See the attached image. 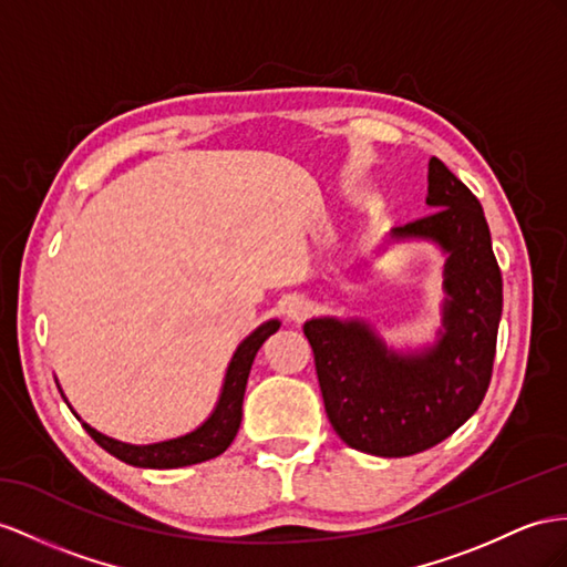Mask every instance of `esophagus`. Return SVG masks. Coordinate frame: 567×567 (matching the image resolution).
<instances>
[{
  "label": "esophagus",
  "instance_id": "1",
  "mask_svg": "<svg viewBox=\"0 0 567 567\" xmlns=\"http://www.w3.org/2000/svg\"><path fill=\"white\" fill-rule=\"evenodd\" d=\"M285 313H287L289 321L301 323V321H307V318H309L311 303L307 299H301V297H292L285 303Z\"/></svg>",
  "mask_w": 567,
  "mask_h": 567
}]
</instances>
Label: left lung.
<instances>
[{"instance_id":"1","label":"left lung","mask_w":567,"mask_h":567,"mask_svg":"<svg viewBox=\"0 0 567 567\" xmlns=\"http://www.w3.org/2000/svg\"><path fill=\"white\" fill-rule=\"evenodd\" d=\"M426 206L433 213L390 229L381 251L429 241L445 256L441 328L431 344L395 350L357 316L303 323L330 424L367 455L408 457L445 441L478 410L491 381L503 280L482 203L431 157Z\"/></svg>"}]
</instances>
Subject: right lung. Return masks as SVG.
Wrapping results in <instances>:
<instances>
[{"label":"right lung","mask_w":567,"mask_h":567,"mask_svg":"<svg viewBox=\"0 0 567 567\" xmlns=\"http://www.w3.org/2000/svg\"><path fill=\"white\" fill-rule=\"evenodd\" d=\"M280 321L278 318H270V321L260 323L251 336H246L239 347L231 354L227 371H225V381L220 388V395H217V402L213 412L208 414V419L203 424H198L194 431H188L184 435H177V439H167V441H157V443H124L117 439H110V435L95 431L91 424H85L83 419L71 410V404L64 395V390L60 388V393L64 398V402L69 404V410L76 414V419H81L83 429L91 433V439L105 447L110 455H114L117 460L134 464V467H143V470H177V467H188V464H198L213 460L217 455H223L225 450L229 447V443L235 441V435L239 431L241 424V402H244V390H246V381H249V371L256 359V352L260 350L272 332H278Z\"/></svg>","instance_id":"1"}]
</instances>
